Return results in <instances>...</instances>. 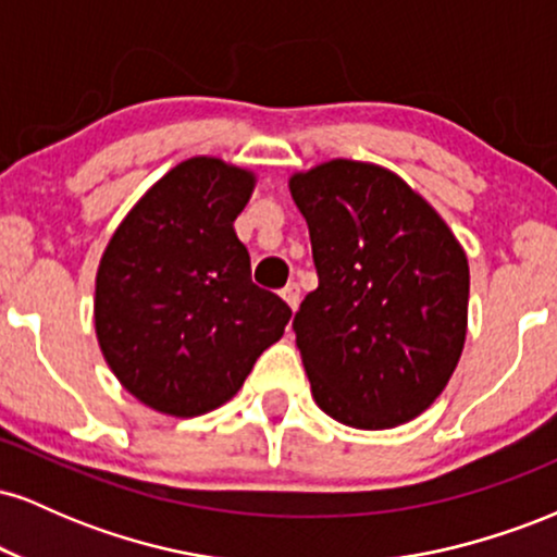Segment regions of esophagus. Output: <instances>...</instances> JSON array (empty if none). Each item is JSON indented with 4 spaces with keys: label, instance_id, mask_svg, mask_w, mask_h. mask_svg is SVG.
<instances>
[{
    "label": "esophagus",
    "instance_id": "esophagus-1",
    "mask_svg": "<svg viewBox=\"0 0 557 557\" xmlns=\"http://www.w3.org/2000/svg\"><path fill=\"white\" fill-rule=\"evenodd\" d=\"M280 296H283V300L287 306H290L293 311L298 309V304H300V287H298V283H287L283 290H280Z\"/></svg>",
    "mask_w": 557,
    "mask_h": 557
}]
</instances>
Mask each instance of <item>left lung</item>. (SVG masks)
<instances>
[{
    "label": "left lung",
    "mask_w": 557,
    "mask_h": 557,
    "mask_svg": "<svg viewBox=\"0 0 557 557\" xmlns=\"http://www.w3.org/2000/svg\"><path fill=\"white\" fill-rule=\"evenodd\" d=\"M319 287L293 317L317 406L356 430L430 408L461 359L469 261L395 172L332 159L290 177Z\"/></svg>",
    "instance_id": "1"
}]
</instances>
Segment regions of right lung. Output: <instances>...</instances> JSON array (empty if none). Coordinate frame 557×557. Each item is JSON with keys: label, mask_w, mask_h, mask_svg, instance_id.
<instances>
[{"label": "right lung", "mask_w": 557, "mask_h": 557, "mask_svg": "<svg viewBox=\"0 0 557 557\" xmlns=\"http://www.w3.org/2000/svg\"><path fill=\"white\" fill-rule=\"evenodd\" d=\"M253 175L222 159L172 168L125 216L96 274V337L127 393L198 417L238 393L290 306L253 285L235 216Z\"/></svg>", "instance_id": "right-lung-1"}]
</instances>
